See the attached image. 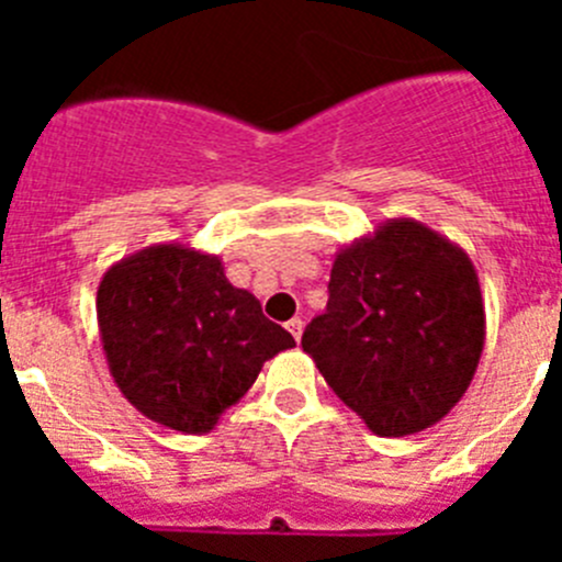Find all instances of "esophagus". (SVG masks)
I'll use <instances>...</instances> for the list:
<instances>
[{
    "instance_id": "esophagus-1",
    "label": "esophagus",
    "mask_w": 562,
    "mask_h": 562,
    "mask_svg": "<svg viewBox=\"0 0 562 562\" xmlns=\"http://www.w3.org/2000/svg\"><path fill=\"white\" fill-rule=\"evenodd\" d=\"M286 329H290V335L295 337V340H301V335H304V321H301V317H292L290 324H286Z\"/></svg>"
}]
</instances>
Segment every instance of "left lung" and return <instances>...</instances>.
Segmentation results:
<instances>
[{"label": "left lung", "mask_w": 562, "mask_h": 562, "mask_svg": "<svg viewBox=\"0 0 562 562\" xmlns=\"http://www.w3.org/2000/svg\"><path fill=\"white\" fill-rule=\"evenodd\" d=\"M484 337L470 256L400 216L337 250L329 304L301 346L371 434L411 436L434 428L467 394Z\"/></svg>", "instance_id": "8db88e82"}]
</instances>
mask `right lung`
<instances>
[{
  "instance_id": "obj_1",
  "label": "right lung",
  "mask_w": 562,
  "mask_h": 562,
  "mask_svg": "<svg viewBox=\"0 0 562 562\" xmlns=\"http://www.w3.org/2000/svg\"><path fill=\"white\" fill-rule=\"evenodd\" d=\"M109 374L146 419L211 434L267 360L295 346L213 252L162 241L114 261L98 284Z\"/></svg>"
}]
</instances>
